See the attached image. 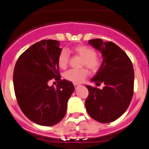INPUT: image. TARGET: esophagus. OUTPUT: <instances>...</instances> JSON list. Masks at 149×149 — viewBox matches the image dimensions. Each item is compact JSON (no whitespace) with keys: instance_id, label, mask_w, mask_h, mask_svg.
<instances>
[{"instance_id":"esophagus-1","label":"esophagus","mask_w":149,"mask_h":149,"mask_svg":"<svg viewBox=\"0 0 149 149\" xmlns=\"http://www.w3.org/2000/svg\"><path fill=\"white\" fill-rule=\"evenodd\" d=\"M74 87H75V88H77V87H78L79 86H80V84H74Z\"/></svg>"}]
</instances>
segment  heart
Masks as SVG:
<instances>
[{"instance_id":"1","label":"heart","mask_w":149,"mask_h":149,"mask_svg":"<svg viewBox=\"0 0 149 149\" xmlns=\"http://www.w3.org/2000/svg\"><path fill=\"white\" fill-rule=\"evenodd\" d=\"M73 53L83 58V65H85L90 70L97 71L99 68L101 62L96 56L95 51L93 48L86 45H77L72 50ZM57 63L61 68H65L68 63V53L66 50H63L57 58ZM88 74L86 68L81 69H70L65 72V77L67 80L74 83L80 84L85 80Z\"/></svg>"}]
</instances>
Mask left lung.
<instances>
[{
	"label": "left lung",
	"mask_w": 149,
	"mask_h": 149,
	"mask_svg": "<svg viewBox=\"0 0 149 149\" xmlns=\"http://www.w3.org/2000/svg\"><path fill=\"white\" fill-rule=\"evenodd\" d=\"M89 44L101 53L103 61L91 79L102 89L86 85L89 95L85 106L89 115L101 123L119 119L127 110L134 94V72L132 63L119 46L101 39H90Z\"/></svg>",
	"instance_id": "left-lung-1"
}]
</instances>
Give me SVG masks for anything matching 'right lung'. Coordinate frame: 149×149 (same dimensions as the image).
<instances>
[{
    "label": "right lung",
    "mask_w": 149,
    "mask_h": 149,
    "mask_svg": "<svg viewBox=\"0 0 149 149\" xmlns=\"http://www.w3.org/2000/svg\"><path fill=\"white\" fill-rule=\"evenodd\" d=\"M61 51L59 41L42 40L19 56L14 68L13 85L18 105L30 121L39 125L60 122L74 90L72 82L60 79L57 58ZM53 78L59 82L56 88L48 86Z\"/></svg>",
    "instance_id": "right-lung-1"
}]
</instances>
